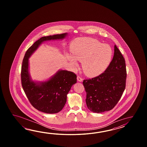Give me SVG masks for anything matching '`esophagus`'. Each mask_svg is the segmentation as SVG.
<instances>
[{
	"instance_id": "1",
	"label": "esophagus",
	"mask_w": 147,
	"mask_h": 147,
	"mask_svg": "<svg viewBox=\"0 0 147 147\" xmlns=\"http://www.w3.org/2000/svg\"><path fill=\"white\" fill-rule=\"evenodd\" d=\"M77 80L78 81H79V82H82V81H83V79L81 78V77L78 76L77 77Z\"/></svg>"
}]
</instances>
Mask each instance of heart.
Segmentation results:
<instances>
[{
  "mask_svg": "<svg viewBox=\"0 0 147 147\" xmlns=\"http://www.w3.org/2000/svg\"><path fill=\"white\" fill-rule=\"evenodd\" d=\"M72 55L67 53L66 59L74 69L78 67L77 60L82 63L86 75L94 77L100 75L109 65L112 58L111 48L89 37L77 38L70 45Z\"/></svg>",
  "mask_w": 147,
  "mask_h": 147,
  "instance_id": "b5f03b06",
  "label": "heart"
}]
</instances>
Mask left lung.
<instances>
[{"label": "left lung", "mask_w": 147, "mask_h": 147, "mask_svg": "<svg viewBox=\"0 0 147 147\" xmlns=\"http://www.w3.org/2000/svg\"><path fill=\"white\" fill-rule=\"evenodd\" d=\"M114 48L113 60L105 72L83 81L87 106L93 113L113 109L125 90L127 78L125 58L116 45Z\"/></svg>", "instance_id": "1"}]
</instances>
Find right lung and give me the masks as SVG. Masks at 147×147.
<instances>
[{
  "instance_id": "1",
  "label": "right lung",
  "mask_w": 147,
  "mask_h": 147,
  "mask_svg": "<svg viewBox=\"0 0 147 147\" xmlns=\"http://www.w3.org/2000/svg\"><path fill=\"white\" fill-rule=\"evenodd\" d=\"M67 35V33H64L40 38L27 50L22 61L21 80L23 89L32 106L43 113H56L63 109L67 94L77 82V76L74 72L59 70L47 81H33L29 72V58L44 41L63 39Z\"/></svg>"
}]
</instances>
